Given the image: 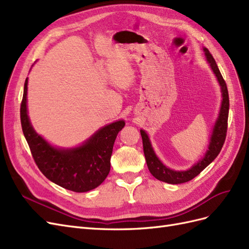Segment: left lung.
Wrapping results in <instances>:
<instances>
[{
    "label": "left lung",
    "mask_w": 249,
    "mask_h": 249,
    "mask_svg": "<svg viewBox=\"0 0 249 249\" xmlns=\"http://www.w3.org/2000/svg\"><path fill=\"white\" fill-rule=\"evenodd\" d=\"M203 52H205L208 63L210 64L211 69H212L213 72L215 73L218 83H219L222 95L219 114H218V117L215 122L213 132L210 138L211 140L209 143L208 150L206 152L205 156H203V158H201L198 162L195 163L191 168L187 170L178 171L175 169H170L167 166H165V165L160 161L159 158L157 157L146 132L144 130H140L143 143V152H144L148 170L157 179L168 184H183L186 182H189V180L198 176L199 173L205 169L209 164L212 163L215 160V158L219 155L220 150L223 146V143L225 141V137H227L228 117L230 109L228 87L227 84H225V81L221 76L219 69H218L213 56L210 54V52L207 48H203Z\"/></svg>",
    "instance_id": "left-lung-1"
}]
</instances>
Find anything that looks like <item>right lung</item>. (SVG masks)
<instances>
[{"label": "right lung", "instance_id": "right-lung-1", "mask_svg": "<svg viewBox=\"0 0 249 249\" xmlns=\"http://www.w3.org/2000/svg\"><path fill=\"white\" fill-rule=\"evenodd\" d=\"M27 91L28 78L20 105V123L39 170L53 183L73 192H87L99 187L109 175L113 145L124 120L101 127L80 146L55 147L33 129L28 116Z\"/></svg>", "mask_w": 249, "mask_h": 249}]
</instances>
